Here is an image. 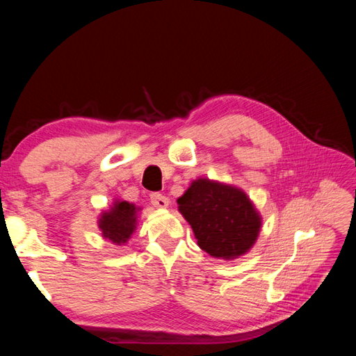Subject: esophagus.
I'll return each mask as SVG.
<instances>
[{
	"mask_svg": "<svg viewBox=\"0 0 356 356\" xmlns=\"http://www.w3.org/2000/svg\"><path fill=\"white\" fill-rule=\"evenodd\" d=\"M151 203H153V205H154L156 208H168L170 199L165 197L163 194L154 193V194H151Z\"/></svg>",
	"mask_w": 356,
	"mask_h": 356,
	"instance_id": "obj_1",
	"label": "esophagus"
}]
</instances>
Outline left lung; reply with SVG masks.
Wrapping results in <instances>:
<instances>
[{"label":"left lung","instance_id":"left-lung-1","mask_svg":"<svg viewBox=\"0 0 356 356\" xmlns=\"http://www.w3.org/2000/svg\"><path fill=\"white\" fill-rule=\"evenodd\" d=\"M200 249L223 260L249 252L261 229V216L243 190L211 179H195L177 199Z\"/></svg>","mask_w":356,"mask_h":356}]
</instances>
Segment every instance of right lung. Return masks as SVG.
Masks as SVG:
<instances>
[{
	"label": "right lung",
	"instance_id": "right-lung-1",
	"mask_svg": "<svg viewBox=\"0 0 356 356\" xmlns=\"http://www.w3.org/2000/svg\"><path fill=\"white\" fill-rule=\"evenodd\" d=\"M139 211L140 208L134 203L116 199L97 218V226L102 232V237L111 241L113 245H125L136 231Z\"/></svg>",
	"mask_w": 356,
	"mask_h": 356
}]
</instances>
